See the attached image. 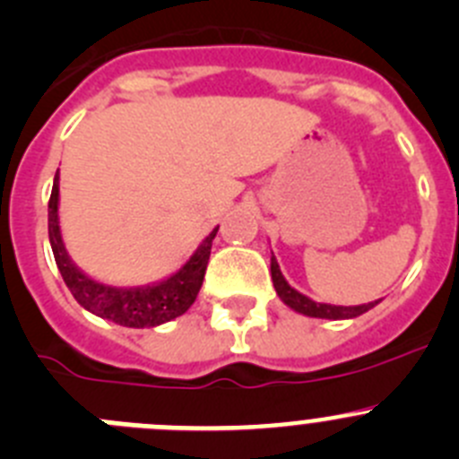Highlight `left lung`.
Instances as JSON below:
<instances>
[{
	"label": "left lung",
	"mask_w": 459,
	"mask_h": 459,
	"mask_svg": "<svg viewBox=\"0 0 459 459\" xmlns=\"http://www.w3.org/2000/svg\"><path fill=\"white\" fill-rule=\"evenodd\" d=\"M272 281H273V290L276 294L281 297V301L285 303L288 307H292L294 312L299 315H306V316H315V319H333V321H340V319H355V316L365 315L367 310L376 307L380 303L378 301H371V303H362V306H333V303H316L312 301L310 297L301 294L299 290H294L285 276H282L281 267H278V260L273 258L272 254Z\"/></svg>",
	"instance_id": "1"
}]
</instances>
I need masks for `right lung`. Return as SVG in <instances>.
I'll return each instance as SVG.
<instances>
[{
    "instance_id": "obj_1",
    "label": "right lung",
    "mask_w": 459,
    "mask_h": 459,
    "mask_svg": "<svg viewBox=\"0 0 459 459\" xmlns=\"http://www.w3.org/2000/svg\"><path fill=\"white\" fill-rule=\"evenodd\" d=\"M58 181H61V177L56 171L49 196V242L58 272H61L63 281L81 307L126 328L160 326V324H167V321L177 319L183 312L190 310L201 290V282H204L212 239H215L220 226H215L210 230V235H205L204 242L196 247L195 254L178 272L169 273L162 281L149 282V285L115 288V285H106V282L90 278L83 269L76 267V263L67 254L61 221H58V196H61L58 195Z\"/></svg>"
}]
</instances>
